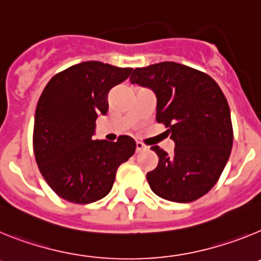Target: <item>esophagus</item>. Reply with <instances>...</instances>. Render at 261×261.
<instances>
[{"label": "esophagus", "mask_w": 261, "mask_h": 261, "mask_svg": "<svg viewBox=\"0 0 261 261\" xmlns=\"http://www.w3.org/2000/svg\"><path fill=\"white\" fill-rule=\"evenodd\" d=\"M147 149H149V147H147L146 145L142 144V142H137V144H136V151H137V153H141V151L147 150Z\"/></svg>", "instance_id": "34e87169"}]
</instances>
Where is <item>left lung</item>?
Masks as SVG:
<instances>
[{"instance_id": "1", "label": "left lung", "mask_w": 261, "mask_h": 261, "mask_svg": "<svg viewBox=\"0 0 261 261\" xmlns=\"http://www.w3.org/2000/svg\"><path fill=\"white\" fill-rule=\"evenodd\" d=\"M130 84L150 89L158 123L168 126L174 154L159 146L155 170L147 172L151 191L174 202H191L213 188L232 146L230 108L216 81L202 71L165 61L137 68Z\"/></svg>"}]
</instances>
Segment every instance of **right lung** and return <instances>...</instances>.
I'll use <instances>...</instances> for the list:
<instances>
[{
  "label": "right lung",
  "mask_w": 261,
  "mask_h": 261,
  "mask_svg": "<svg viewBox=\"0 0 261 261\" xmlns=\"http://www.w3.org/2000/svg\"><path fill=\"white\" fill-rule=\"evenodd\" d=\"M132 68L85 61L65 69L43 90L35 112L34 153L41 175L57 195L90 204L110 193L119 166L135 154L136 141L93 140L95 121L107 114L108 91Z\"/></svg>",
  "instance_id": "add662e5"
}]
</instances>
